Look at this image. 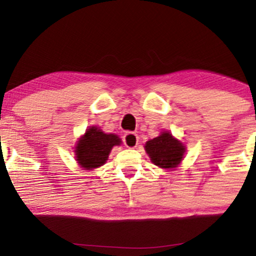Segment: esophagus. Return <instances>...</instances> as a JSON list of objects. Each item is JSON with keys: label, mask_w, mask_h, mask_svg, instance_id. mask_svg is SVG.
<instances>
[{"label": "esophagus", "mask_w": 256, "mask_h": 256, "mask_svg": "<svg viewBox=\"0 0 256 256\" xmlns=\"http://www.w3.org/2000/svg\"><path fill=\"white\" fill-rule=\"evenodd\" d=\"M122 140H124V144L128 148H134L138 144V136L134 132H126L122 136Z\"/></svg>", "instance_id": "1"}]
</instances>
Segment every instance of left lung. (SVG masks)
Masks as SVG:
<instances>
[{"label":"left lung","mask_w":256,"mask_h":256,"mask_svg":"<svg viewBox=\"0 0 256 256\" xmlns=\"http://www.w3.org/2000/svg\"><path fill=\"white\" fill-rule=\"evenodd\" d=\"M146 152L154 165L162 168H173L183 158L185 148L171 134L164 132L158 137L146 142Z\"/></svg>","instance_id":"1"}]
</instances>
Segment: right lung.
I'll return each instance as SVG.
<instances>
[{
    "mask_svg": "<svg viewBox=\"0 0 256 256\" xmlns=\"http://www.w3.org/2000/svg\"><path fill=\"white\" fill-rule=\"evenodd\" d=\"M120 138L116 134H107L100 128H88L76 148L79 165L84 168H96L102 166L114 146L120 144Z\"/></svg>",
    "mask_w": 256,
    "mask_h": 256,
    "instance_id": "right-lung-1",
    "label": "right lung"
}]
</instances>
